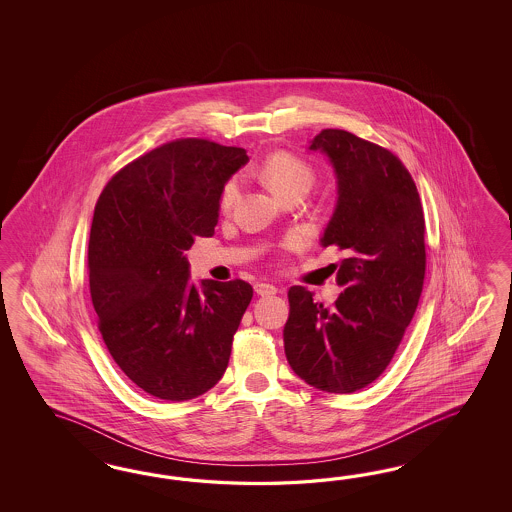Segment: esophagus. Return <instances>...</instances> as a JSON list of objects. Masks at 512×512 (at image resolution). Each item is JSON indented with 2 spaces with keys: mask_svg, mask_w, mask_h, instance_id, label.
Returning <instances> with one entry per match:
<instances>
[{
  "mask_svg": "<svg viewBox=\"0 0 512 512\" xmlns=\"http://www.w3.org/2000/svg\"><path fill=\"white\" fill-rule=\"evenodd\" d=\"M255 293L259 296H270L278 293V287L276 285H270V283H255Z\"/></svg>",
  "mask_w": 512,
  "mask_h": 512,
  "instance_id": "34e87169",
  "label": "esophagus"
}]
</instances>
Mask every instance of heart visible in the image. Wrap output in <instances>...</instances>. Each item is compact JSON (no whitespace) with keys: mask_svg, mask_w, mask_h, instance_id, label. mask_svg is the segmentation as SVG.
<instances>
[{"mask_svg":"<svg viewBox=\"0 0 512 512\" xmlns=\"http://www.w3.org/2000/svg\"><path fill=\"white\" fill-rule=\"evenodd\" d=\"M264 180L268 182V186L272 187V191L283 197L293 189H310L315 178V172L310 165L296 157L295 154L289 152H274L268 155L263 165ZM240 195V178L233 176L229 178L219 193V208L223 212H229L234 206V202ZM300 242L298 234L287 236V240L283 242L285 248H295Z\"/></svg>","mask_w":512,"mask_h":512,"instance_id":"obj_1","label":"heart"}]
</instances>
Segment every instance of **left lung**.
<instances>
[{
  "mask_svg": "<svg viewBox=\"0 0 512 512\" xmlns=\"http://www.w3.org/2000/svg\"><path fill=\"white\" fill-rule=\"evenodd\" d=\"M323 150L338 176V204L321 238L345 253L343 293L332 306L306 287L289 289L285 355L311 387L351 394L387 370L411 323L426 274L424 212L400 157L343 129H323Z\"/></svg>",
  "mask_w": 512,
  "mask_h": 512,
  "instance_id": "left-lung-1",
  "label": "left lung"
}]
</instances>
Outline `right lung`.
<instances>
[{
	"instance_id": "right-lung-1",
	"label": "right lung",
	"mask_w": 512,
	"mask_h": 512,
	"mask_svg": "<svg viewBox=\"0 0 512 512\" xmlns=\"http://www.w3.org/2000/svg\"><path fill=\"white\" fill-rule=\"evenodd\" d=\"M244 148L176 139L110 178L93 212L88 272L110 357L144 392L186 402L216 385L253 289L242 279L189 283L187 249L212 236L223 184Z\"/></svg>"
}]
</instances>
